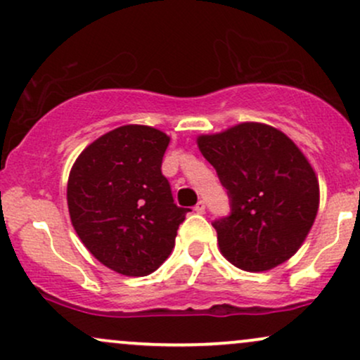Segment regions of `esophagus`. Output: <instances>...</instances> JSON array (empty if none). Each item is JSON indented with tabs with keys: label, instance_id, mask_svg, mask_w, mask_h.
<instances>
[{
	"label": "esophagus",
	"instance_id": "esophagus-1",
	"mask_svg": "<svg viewBox=\"0 0 360 360\" xmlns=\"http://www.w3.org/2000/svg\"><path fill=\"white\" fill-rule=\"evenodd\" d=\"M205 210H206V203L203 200L198 201L196 206H194V212H196V213H205Z\"/></svg>",
	"mask_w": 360,
	"mask_h": 360
}]
</instances>
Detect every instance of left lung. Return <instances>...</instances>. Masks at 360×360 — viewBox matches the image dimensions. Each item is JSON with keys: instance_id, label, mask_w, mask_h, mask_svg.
Wrapping results in <instances>:
<instances>
[{"instance_id": "obj_1", "label": "left lung", "mask_w": 360, "mask_h": 360, "mask_svg": "<svg viewBox=\"0 0 360 360\" xmlns=\"http://www.w3.org/2000/svg\"><path fill=\"white\" fill-rule=\"evenodd\" d=\"M198 147L230 198V214L214 220L218 245L243 271H269L304 242L320 203L311 164L288 135L247 122L200 135Z\"/></svg>"}]
</instances>
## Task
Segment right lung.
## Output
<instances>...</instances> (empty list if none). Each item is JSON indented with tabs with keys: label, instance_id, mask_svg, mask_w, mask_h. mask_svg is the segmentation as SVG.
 <instances>
[{
	"label": "right lung",
	"instance_id": "right-lung-1",
	"mask_svg": "<svg viewBox=\"0 0 360 360\" xmlns=\"http://www.w3.org/2000/svg\"><path fill=\"white\" fill-rule=\"evenodd\" d=\"M164 131L123 125L81 152L68 181V206L81 242L103 266L148 276L171 255L189 208L174 203L162 174Z\"/></svg>",
	"mask_w": 360,
	"mask_h": 360
}]
</instances>
